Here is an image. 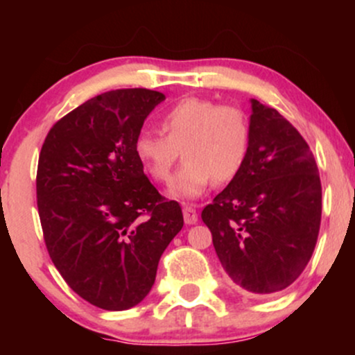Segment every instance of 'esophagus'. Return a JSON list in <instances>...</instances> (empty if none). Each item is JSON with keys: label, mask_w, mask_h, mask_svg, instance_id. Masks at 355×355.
<instances>
[{"label": "esophagus", "mask_w": 355, "mask_h": 355, "mask_svg": "<svg viewBox=\"0 0 355 355\" xmlns=\"http://www.w3.org/2000/svg\"><path fill=\"white\" fill-rule=\"evenodd\" d=\"M183 220H185L187 225H193V223L198 222L197 210L193 207H183Z\"/></svg>", "instance_id": "obj_1"}]
</instances>
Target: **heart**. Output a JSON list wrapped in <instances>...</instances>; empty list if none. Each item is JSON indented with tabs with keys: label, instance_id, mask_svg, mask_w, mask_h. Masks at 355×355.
Here are the masks:
<instances>
[{
	"label": "heart",
	"instance_id": "heart-1",
	"mask_svg": "<svg viewBox=\"0 0 355 355\" xmlns=\"http://www.w3.org/2000/svg\"><path fill=\"white\" fill-rule=\"evenodd\" d=\"M164 135L141 130L133 140V153L155 182L170 180L182 150L185 165L168 187L175 200H195L214 183L237 177L250 148V125L237 107L187 96L162 113Z\"/></svg>",
	"mask_w": 355,
	"mask_h": 355
}]
</instances>
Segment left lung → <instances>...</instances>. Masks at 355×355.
<instances>
[{
    "label": "left lung",
    "mask_w": 355,
    "mask_h": 355,
    "mask_svg": "<svg viewBox=\"0 0 355 355\" xmlns=\"http://www.w3.org/2000/svg\"><path fill=\"white\" fill-rule=\"evenodd\" d=\"M250 148L237 177L202 211L223 270L242 292L284 291L317 243L322 189L302 135L275 108L250 100Z\"/></svg>",
    "instance_id": "obj_1"
}]
</instances>
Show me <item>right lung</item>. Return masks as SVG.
<instances>
[{"label":"right lung","mask_w":355,"mask_h":355,"mask_svg":"<svg viewBox=\"0 0 355 355\" xmlns=\"http://www.w3.org/2000/svg\"><path fill=\"white\" fill-rule=\"evenodd\" d=\"M165 100L113 89L53 125L42 146L36 197L44 243L81 299L126 311L152 291L158 260L182 230V209L150 183L133 153L146 116Z\"/></svg>","instance_id":"right-lung-1"}]
</instances>
